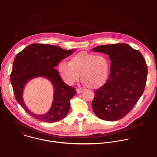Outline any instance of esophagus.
Returning a JSON list of instances; mask_svg holds the SVG:
<instances>
[{
    "label": "esophagus",
    "mask_w": 157,
    "mask_h": 157,
    "mask_svg": "<svg viewBox=\"0 0 157 157\" xmlns=\"http://www.w3.org/2000/svg\"><path fill=\"white\" fill-rule=\"evenodd\" d=\"M76 91H77V94H81V93L82 92V89H76Z\"/></svg>",
    "instance_id": "1"
}]
</instances>
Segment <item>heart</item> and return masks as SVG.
<instances>
[{
    "label": "heart",
    "mask_w": 157,
    "mask_h": 157,
    "mask_svg": "<svg viewBox=\"0 0 157 157\" xmlns=\"http://www.w3.org/2000/svg\"><path fill=\"white\" fill-rule=\"evenodd\" d=\"M60 76L70 85L77 81L81 75L86 85L92 89L103 86L108 78L109 62L103 55L81 52L73 56L69 62L62 61L58 67Z\"/></svg>",
    "instance_id": "1"
}]
</instances>
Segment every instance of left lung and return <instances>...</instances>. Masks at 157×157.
<instances>
[{
	"label": "left lung",
	"mask_w": 157,
	"mask_h": 157,
	"mask_svg": "<svg viewBox=\"0 0 157 157\" xmlns=\"http://www.w3.org/2000/svg\"><path fill=\"white\" fill-rule=\"evenodd\" d=\"M94 52L109 56L111 73L106 83L95 91L92 107L105 121L122 119L132 110L145 89L147 68L141 53L126 43L97 46Z\"/></svg>",
	"instance_id": "1"
}]
</instances>
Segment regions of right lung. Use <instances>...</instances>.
<instances>
[{
	"mask_svg": "<svg viewBox=\"0 0 157 157\" xmlns=\"http://www.w3.org/2000/svg\"><path fill=\"white\" fill-rule=\"evenodd\" d=\"M73 51L74 49L65 50L57 46L33 43L16 55L10 75L15 98L22 108L36 119L52 123L62 119L68 113L70 100L76 95V90L64 83L55 67ZM38 76L48 78L55 89L52 106L46 114L42 115L32 113L25 106L22 99V92L26 82Z\"/></svg>",
	"mask_w": 157,
	"mask_h": 157,
	"instance_id": "add662e5",
	"label": "right lung"
}]
</instances>
